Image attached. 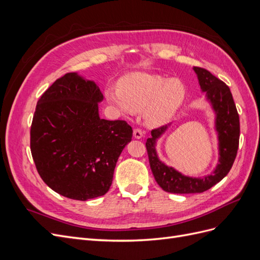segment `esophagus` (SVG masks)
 <instances>
[{
	"mask_svg": "<svg viewBox=\"0 0 260 260\" xmlns=\"http://www.w3.org/2000/svg\"><path fill=\"white\" fill-rule=\"evenodd\" d=\"M143 136H144V133L142 130H140V129L133 130V137H135L136 139H142Z\"/></svg>",
	"mask_w": 260,
	"mask_h": 260,
	"instance_id": "esophagus-1",
	"label": "esophagus"
}]
</instances>
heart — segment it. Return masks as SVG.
Masks as SVG:
<instances>
[{
  "instance_id": "obj_1",
  "label": "heart",
  "mask_w": 260,
  "mask_h": 260,
  "mask_svg": "<svg viewBox=\"0 0 260 260\" xmlns=\"http://www.w3.org/2000/svg\"><path fill=\"white\" fill-rule=\"evenodd\" d=\"M186 96L184 83L165 76L136 72L123 76L118 88L105 90L107 102L122 114L142 112L149 127H160L172 120Z\"/></svg>"
}]
</instances>
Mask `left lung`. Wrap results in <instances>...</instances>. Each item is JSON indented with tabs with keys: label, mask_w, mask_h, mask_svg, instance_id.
<instances>
[{
	"label": "left lung",
	"mask_w": 260,
	"mask_h": 260,
	"mask_svg": "<svg viewBox=\"0 0 260 260\" xmlns=\"http://www.w3.org/2000/svg\"><path fill=\"white\" fill-rule=\"evenodd\" d=\"M205 100L215 113V130L218 136V164L212 174L203 178L184 176L175 168L164 164L156 152V143L170 125L152 130V137L146 141L149 165L156 182L164 191L175 194L205 192L220 182L232 167L237 157L240 139V118L231 91L208 70L193 67Z\"/></svg>",
	"instance_id": "1"
}]
</instances>
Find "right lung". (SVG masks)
Returning <instances> with one entry per match:
<instances>
[{"mask_svg": "<svg viewBox=\"0 0 260 260\" xmlns=\"http://www.w3.org/2000/svg\"><path fill=\"white\" fill-rule=\"evenodd\" d=\"M99 85L78 73L55 81L38 101L30 130L37 170L53 191L86 201L107 193L132 138L123 120L101 119Z\"/></svg>", "mask_w": 260, "mask_h": 260, "instance_id": "obj_1", "label": "right lung"}]
</instances>
